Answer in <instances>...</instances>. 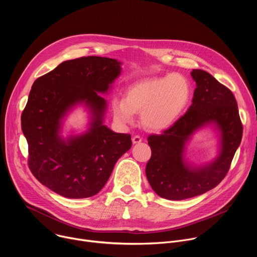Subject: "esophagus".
Segmentation results:
<instances>
[{"instance_id":"obj_1","label":"esophagus","mask_w":257,"mask_h":257,"mask_svg":"<svg viewBox=\"0 0 257 257\" xmlns=\"http://www.w3.org/2000/svg\"><path fill=\"white\" fill-rule=\"evenodd\" d=\"M141 141H142V137L139 136V135H135V136L132 137V142H133L134 144L139 143V142H141Z\"/></svg>"}]
</instances>
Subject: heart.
<instances>
[{"instance_id": "1", "label": "heart", "mask_w": 257, "mask_h": 257, "mask_svg": "<svg viewBox=\"0 0 257 257\" xmlns=\"http://www.w3.org/2000/svg\"><path fill=\"white\" fill-rule=\"evenodd\" d=\"M190 95V82L180 73L146 78L132 84L125 98L113 100V112L122 123H130L134 114L141 112V122L146 128L161 131L181 117Z\"/></svg>"}]
</instances>
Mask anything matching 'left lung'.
Returning a JSON list of instances; mask_svg holds the SVG:
<instances>
[{"mask_svg": "<svg viewBox=\"0 0 257 257\" xmlns=\"http://www.w3.org/2000/svg\"><path fill=\"white\" fill-rule=\"evenodd\" d=\"M191 75L196 87L187 112L161 134L148 138L152 157L146 177L159 196L171 200L194 197L218 185L230 170L243 133L233 92L203 70H193ZM210 121L222 132L221 155L211 165L190 170L181 159L184 144L193 131Z\"/></svg>", "mask_w": 257, "mask_h": 257, "instance_id": "obj_1", "label": "left lung"}]
</instances>
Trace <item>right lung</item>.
I'll return each instance as SVG.
<instances>
[{"mask_svg":"<svg viewBox=\"0 0 257 257\" xmlns=\"http://www.w3.org/2000/svg\"><path fill=\"white\" fill-rule=\"evenodd\" d=\"M120 62L102 57H81L61 63L36 79L21 115L28 143V168L43 185L68 198L98 193L115 164L132 141L102 125L105 92L120 74ZM84 101L95 115L84 136L63 142L57 134L61 117L73 104Z\"/></svg>","mask_w":257,"mask_h":257,"instance_id":"obj_1","label":"right lung"}]
</instances>
